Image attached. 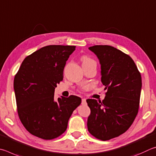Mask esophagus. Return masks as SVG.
<instances>
[{
	"label": "esophagus",
	"mask_w": 156,
	"mask_h": 156,
	"mask_svg": "<svg viewBox=\"0 0 156 156\" xmlns=\"http://www.w3.org/2000/svg\"><path fill=\"white\" fill-rule=\"evenodd\" d=\"M81 103H82V105H85L86 103V99H82V100H81Z\"/></svg>",
	"instance_id": "esophagus-1"
}]
</instances>
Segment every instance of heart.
I'll list each match as a JSON object with an SVG mask.
<instances>
[{
  "label": "heart",
  "instance_id": "b5f03b06",
  "mask_svg": "<svg viewBox=\"0 0 156 156\" xmlns=\"http://www.w3.org/2000/svg\"><path fill=\"white\" fill-rule=\"evenodd\" d=\"M80 59H81V64H82L83 67L88 66H92V65L97 66V62H95V60L90 58V57L87 55H82Z\"/></svg>",
  "mask_w": 156,
  "mask_h": 156
}]
</instances>
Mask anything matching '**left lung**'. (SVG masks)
Returning <instances> with one entry per match:
<instances>
[{
	"label": "left lung",
	"instance_id": "1",
	"mask_svg": "<svg viewBox=\"0 0 156 156\" xmlns=\"http://www.w3.org/2000/svg\"><path fill=\"white\" fill-rule=\"evenodd\" d=\"M89 49L99 59L101 82L108 90L102 101L86 100L91 113L88 129L101 140L118 137L129 129L138 112L142 78L132 57L113 46Z\"/></svg>",
	"mask_w": 156,
	"mask_h": 156
}]
</instances>
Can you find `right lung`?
<instances>
[{
	"label": "right lung",
	"mask_w": 156,
	"mask_h": 156,
	"mask_svg": "<svg viewBox=\"0 0 156 156\" xmlns=\"http://www.w3.org/2000/svg\"><path fill=\"white\" fill-rule=\"evenodd\" d=\"M75 46L49 45L25 57L13 81L18 116L25 129L44 140L61 136L67 129L80 97L54 99L55 88L64 77V68Z\"/></svg>",
	"instance_id": "1"
}]
</instances>
